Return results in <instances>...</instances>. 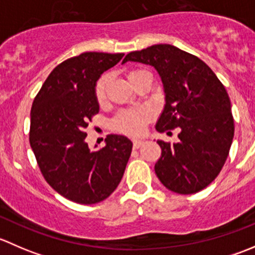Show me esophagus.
<instances>
[{"label": "esophagus", "mask_w": 255, "mask_h": 255, "mask_svg": "<svg viewBox=\"0 0 255 255\" xmlns=\"http://www.w3.org/2000/svg\"><path fill=\"white\" fill-rule=\"evenodd\" d=\"M143 140H140V139H134L133 140V146H134L135 149H138V148H140V146L143 145Z\"/></svg>", "instance_id": "34e87169"}]
</instances>
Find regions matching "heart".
<instances>
[{
	"mask_svg": "<svg viewBox=\"0 0 255 255\" xmlns=\"http://www.w3.org/2000/svg\"><path fill=\"white\" fill-rule=\"evenodd\" d=\"M143 70L134 69L127 73V78L130 84L134 82L137 75H139ZM109 75H102L97 80L95 85V97L99 104H104L107 99V89H109ZM151 120V112L145 107L138 109L122 110L113 117L112 127L113 129L128 135H138L144 132L146 125Z\"/></svg>",
	"mask_w": 255,
	"mask_h": 255,
	"instance_id": "1",
	"label": "heart"
}]
</instances>
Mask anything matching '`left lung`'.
<instances>
[{
	"label": "left lung",
	"mask_w": 255,
	"mask_h": 255,
	"mask_svg": "<svg viewBox=\"0 0 255 255\" xmlns=\"http://www.w3.org/2000/svg\"><path fill=\"white\" fill-rule=\"evenodd\" d=\"M154 66L165 91L158 132L179 128V142L158 140L161 156L154 170L161 184L181 195L196 194L217 177L235 135L227 91L206 63L170 44L127 54L122 63Z\"/></svg>",
	"instance_id": "left-lung-1"
}]
</instances>
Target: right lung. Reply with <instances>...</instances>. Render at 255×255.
I'll use <instances>...</instances> for the list:
<instances>
[{
  "label": "right lung",
  "instance_id": "add662e5",
  "mask_svg": "<svg viewBox=\"0 0 255 255\" xmlns=\"http://www.w3.org/2000/svg\"><path fill=\"white\" fill-rule=\"evenodd\" d=\"M125 54L87 51L59 64L35 96L29 143L40 173L70 201H104L120 184L132 151L127 137L109 134L106 146L91 151L85 128L99 113L95 85Z\"/></svg>",
  "mask_w": 255,
  "mask_h": 255
}]
</instances>
